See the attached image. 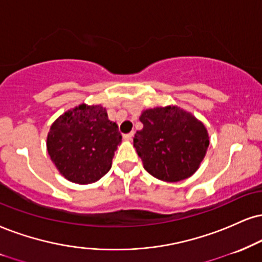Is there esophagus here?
<instances>
[{
	"mask_svg": "<svg viewBox=\"0 0 262 262\" xmlns=\"http://www.w3.org/2000/svg\"><path fill=\"white\" fill-rule=\"evenodd\" d=\"M134 134H135V132H134V131H132V132H130V134H125V135H124V136H122V137H124V138H125V140L130 141V140H131V138H132V137H134Z\"/></svg>",
	"mask_w": 262,
	"mask_h": 262,
	"instance_id": "34e87169",
	"label": "esophagus"
}]
</instances>
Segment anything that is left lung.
<instances>
[{
  "instance_id": "left-lung-1",
  "label": "left lung",
  "mask_w": 262,
  "mask_h": 262,
  "mask_svg": "<svg viewBox=\"0 0 262 262\" xmlns=\"http://www.w3.org/2000/svg\"><path fill=\"white\" fill-rule=\"evenodd\" d=\"M143 128L134 147L144 169L166 182L188 179L199 169L209 147L204 124L180 106H157L142 112Z\"/></svg>"
}]
</instances>
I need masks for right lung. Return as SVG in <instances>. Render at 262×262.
<instances>
[{
	"label": "right lung",
	"mask_w": 262,
	"mask_h": 262,
	"mask_svg": "<svg viewBox=\"0 0 262 262\" xmlns=\"http://www.w3.org/2000/svg\"><path fill=\"white\" fill-rule=\"evenodd\" d=\"M121 135L102 105L80 104L51 126L47 150L51 160L70 182L89 185L111 170Z\"/></svg>",
	"instance_id": "1"
}]
</instances>
